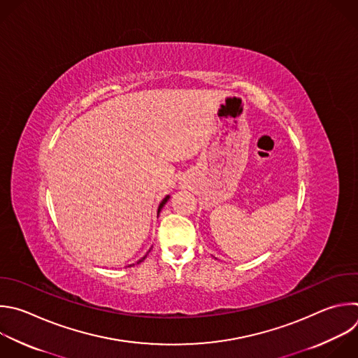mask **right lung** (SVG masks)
Wrapping results in <instances>:
<instances>
[{
  "instance_id": "1",
  "label": "right lung",
  "mask_w": 358,
  "mask_h": 358,
  "mask_svg": "<svg viewBox=\"0 0 358 358\" xmlns=\"http://www.w3.org/2000/svg\"><path fill=\"white\" fill-rule=\"evenodd\" d=\"M169 199H170V195H167V196H166V198H164V199H163V201H162V202H160V205H159V209H157V216H159V213H160V210H162V209H163V206H164V205H166V202H167V201H169ZM145 259H146V256H145V257H143V259H141V260H139V262H138V264H139V263H142V262H143V260H145ZM129 267H131V266H129Z\"/></svg>"
}]
</instances>
